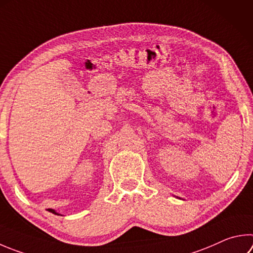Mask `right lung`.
<instances>
[{"instance_id": "obj_1", "label": "right lung", "mask_w": 253, "mask_h": 253, "mask_svg": "<svg viewBox=\"0 0 253 253\" xmlns=\"http://www.w3.org/2000/svg\"><path fill=\"white\" fill-rule=\"evenodd\" d=\"M49 212H52V213H54V214H58V212H56V211H55L54 209H47Z\"/></svg>"}]
</instances>
